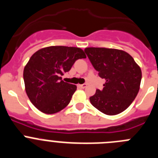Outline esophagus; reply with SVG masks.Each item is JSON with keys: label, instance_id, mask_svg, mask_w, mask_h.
<instances>
[{"label": "esophagus", "instance_id": "obj_1", "mask_svg": "<svg viewBox=\"0 0 158 158\" xmlns=\"http://www.w3.org/2000/svg\"><path fill=\"white\" fill-rule=\"evenodd\" d=\"M79 86H80L81 89H85V88L87 87V85H86V84H83V85H79Z\"/></svg>", "mask_w": 158, "mask_h": 158}]
</instances>
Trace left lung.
<instances>
[{"mask_svg": "<svg viewBox=\"0 0 158 158\" xmlns=\"http://www.w3.org/2000/svg\"><path fill=\"white\" fill-rule=\"evenodd\" d=\"M85 52L92 65L105 79L103 90L96 89L89 100L96 109L115 115L127 108L140 89L142 70L134 58L122 50L88 47Z\"/></svg>", "mask_w": 158, "mask_h": 158, "instance_id": "1", "label": "left lung"}]
</instances>
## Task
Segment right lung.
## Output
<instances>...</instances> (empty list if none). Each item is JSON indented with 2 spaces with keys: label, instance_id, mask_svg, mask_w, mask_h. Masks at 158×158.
Wrapping results in <instances>:
<instances>
[{
  "label": "right lung",
  "instance_id": "1",
  "mask_svg": "<svg viewBox=\"0 0 158 158\" xmlns=\"http://www.w3.org/2000/svg\"><path fill=\"white\" fill-rule=\"evenodd\" d=\"M79 47L51 46L32 54L23 69L25 91L33 105L45 114L64 109L77 90L75 85L62 80L75 61L85 58Z\"/></svg>",
  "mask_w": 158,
  "mask_h": 158
}]
</instances>
